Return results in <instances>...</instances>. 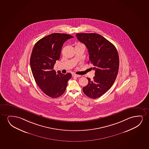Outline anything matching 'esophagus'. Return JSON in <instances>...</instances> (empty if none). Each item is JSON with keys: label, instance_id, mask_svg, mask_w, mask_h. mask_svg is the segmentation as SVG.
Segmentation results:
<instances>
[{"label": "esophagus", "instance_id": "1", "mask_svg": "<svg viewBox=\"0 0 149 149\" xmlns=\"http://www.w3.org/2000/svg\"><path fill=\"white\" fill-rule=\"evenodd\" d=\"M72 76L73 77H81V76L79 75H77V74H72Z\"/></svg>", "mask_w": 149, "mask_h": 149}]
</instances>
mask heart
<instances>
[{
	"label": "heart",
	"mask_w": 149,
	"mask_h": 149,
	"mask_svg": "<svg viewBox=\"0 0 149 149\" xmlns=\"http://www.w3.org/2000/svg\"><path fill=\"white\" fill-rule=\"evenodd\" d=\"M78 45H84L82 44H81V43H77V44H76V46H78Z\"/></svg>",
	"instance_id": "heart-1"
}]
</instances>
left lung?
<instances>
[{
	"label": "left lung",
	"mask_w": 149,
	"mask_h": 149,
	"mask_svg": "<svg viewBox=\"0 0 149 149\" xmlns=\"http://www.w3.org/2000/svg\"><path fill=\"white\" fill-rule=\"evenodd\" d=\"M76 36L88 48V63L95 70L93 79L87 78L88 84L83 92L90 98H99L110 89L116 79L119 68L118 51L112 43L98 33H80Z\"/></svg>",
	"instance_id": "obj_1"
}]
</instances>
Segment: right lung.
<instances>
[{
    "label": "right lung",
    "mask_w": 149,
    "mask_h": 149,
    "mask_svg": "<svg viewBox=\"0 0 149 149\" xmlns=\"http://www.w3.org/2000/svg\"><path fill=\"white\" fill-rule=\"evenodd\" d=\"M71 35L53 33L36 43L31 54L30 64L35 81L44 93L52 98L61 96L65 92L71 74L57 73L53 69L59 59L61 48Z\"/></svg>",
    "instance_id": "right-lung-1"
}]
</instances>
